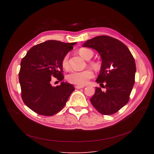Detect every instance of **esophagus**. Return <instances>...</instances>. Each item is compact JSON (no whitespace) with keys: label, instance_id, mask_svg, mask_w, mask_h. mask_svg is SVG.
<instances>
[{"label":"esophagus","instance_id":"1","mask_svg":"<svg viewBox=\"0 0 154 154\" xmlns=\"http://www.w3.org/2000/svg\"><path fill=\"white\" fill-rule=\"evenodd\" d=\"M75 87V88H77V89H81V88H84L83 86H79V85H77Z\"/></svg>","mask_w":154,"mask_h":154}]
</instances>
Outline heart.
<instances>
[{"instance_id": "b5f03b06", "label": "heart", "mask_w": 154, "mask_h": 154, "mask_svg": "<svg viewBox=\"0 0 154 154\" xmlns=\"http://www.w3.org/2000/svg\"><path fill=\"white\" fill-rule=\"evenodd\" d=\"M79 54L85 60H90L93 55V52L91 50L85 48H80L79 50ZM68 59V55H66L63 57L61 60V66L65 69H68L69 67ZM89 64L94 70L99 71L100 69V65L98 63L92 61H90ZM93 77V72L91 70L86 69L83 71H71L67 75L66 79L71 83L83 86L86 85L88 81Z\"/></svg>"}]
</instances>
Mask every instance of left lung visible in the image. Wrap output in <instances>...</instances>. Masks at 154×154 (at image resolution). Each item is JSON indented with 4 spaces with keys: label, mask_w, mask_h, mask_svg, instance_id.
Wrapping results in <instances>:
<instances>
[{
    "label": "left lung",
    "mask_w": 154,
    "mask_h": 154,
    "mask_svg": "<svg viewBox=\"0 0 154 154\" xmlns=\"http://www.w3.org/2000/svg\"><path fill=\"white\" fill-rule=\"evenodd\" d=\"M96 49L102 63L96 82L106 89L96 87L90 101L97 110L103 115L118 112L129 99L135 83V59L123 42L113 37L102 35L88 40L83 45ZM105 84V86L103 84Z\"/></svg>",
    "instance_id": "obj_1"
}]
</instances>
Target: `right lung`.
I'll return each mask as SVG.
<instances>
[{"label": "right lung", "instance_id": "right-lung-1", "mask_svg": "<svg viewBox=\"0 0 154 154\" xmlns=\"http://www.w3.org/2000/svg\"><path fill=\"white\" fill-rule=\"evenodd\" d=\"M75 44L49 40L32 47L22 59L19 72L22 99L36 113L43 116L57 113L75 90L72 85L63 82L54 87L51 80H63L62 58Z\"/></svg>", "mask_w": 154, "mask_h": 154}]
</instances>
